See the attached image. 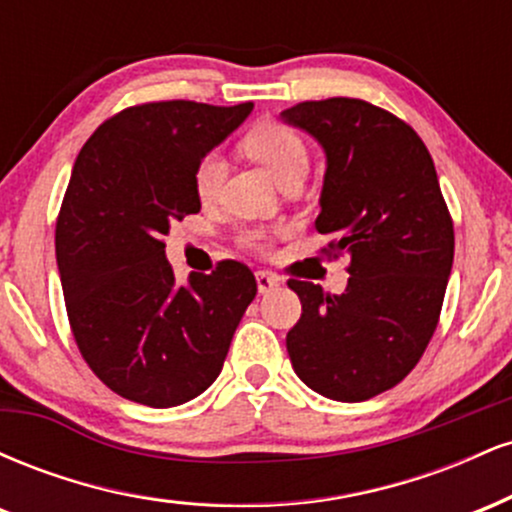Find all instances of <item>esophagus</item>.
Segmentation results:
<instances>
[{
  "instance_id": "1",
  "label": "esophagus",
  "mask_w": 512,
  "mask_h": 512,
  "mask_svg": "<svg viewBox=\"0 0 512 512\" xmlns=\"http://www.w3.org/2000/svg\"><path fill=\"white\" fill-rule=\"evenodd\" d=\"M255 279H257V291H260V293H269L272 289H276V286H279V276L272 274V272H262V269L255 274Z\"/></svg>"
}]
</instances>
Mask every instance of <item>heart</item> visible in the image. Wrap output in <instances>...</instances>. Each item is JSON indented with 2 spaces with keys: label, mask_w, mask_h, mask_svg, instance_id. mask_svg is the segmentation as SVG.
<instances>
[{
  "label": "heart",
  "mask_w": 512,
  "mask_h": 512,
  "mask_svg": "<svg viewBox=\"0 0 512 512\" xmlns=\"http://www.w3.org/2000/svg\"><path fill=\"white\" fill-rule=\"evenodd\" d=\"M243 151L255 161H260L279 180V185L303 180L310 166L305 139L291 125L279 120H262L255 127H250V132L243 137ZM223 180H226V161L221 154L209 151L199 158L195 173H192V185H195L199 202H216L223 190ZM240 240L252 250H269V245H272V236H269L267 228H245L240 233Z\"/></svg>",
  "instance_id": "obj_1"
}]
</instances>
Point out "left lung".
<instances>
[{"instance_id":"1","label":"left lung","mask_w":512,"mask_h":512,"mask_svg":"<svg viewBox=\"0 0 512 512\" xmlns=\"http://www.w3.org/2000/svg\"><path fill=\"white\" fill-rule=\"evenodd\" d=\"M327 156L317 233L349 255L342 296L289 279L303 305L286 334L293 370L337 402H363L414 370L438 327L455 231L426 144L407 122L358 98L281 113Z\"/></svg>"}]
</instances>
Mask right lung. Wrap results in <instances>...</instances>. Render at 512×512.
<instances>
[{"label": "right lung", "mask_w": 512, "mask_h": 512, "mask_svg": "<svg viewBox=\"0 0 512 512\" xmlns=\"http://www.w3.org/2000/svg\"><path fill=\"white\" fill-rule=\"evenodd\" d=\"M252 103L156 101L105 120L76 156L55 228L64 305L88 368L146 407H178L219 378L257 293L243 262L223 260L180 286L166 260L170 223L202 209L197 161Z\"/></svg>", "instance_id": "add662e5"}]
</instances>
